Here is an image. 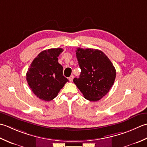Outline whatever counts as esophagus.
Returning <instances> with one entry per match:
<instances>
[{
	"label": "esophagus",
	"mask_w": 147,
	"mask_h": 147,
	"mask_svg": "<svg viewBox=\"0 0 147 147\" xmlns=\"http://www.w3.org/2000/svg\"><path fill=\"white\" fill-rule=\"evenodd\" d=\"M74 76H71L69 78H68V79H69V80H70V82H71V81H72V80H73V79H74Z\"/></svg>",
	"instance_id": "1"
}]
</instances>
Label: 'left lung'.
I'll return each instance as SVG.
<instances>
[{
  "label": "left lung",
  "mask_w": 147,
  "mask_h": 147,
  "mask_svg": "<svg viewBox=\"0 0 147 147\" xmlns=\"http://www.w3.org/2000/svg\"><path fill=\"white\" fill-rule=\"evenodd\" d=\"M76 52L81 72L79 78H74V82L87 100H100L114 83V66L100 50L77 48Z\"/></svg>",
  "instance_id": "left-lung-1"
}]
</instances>
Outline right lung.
<instances>
[{
	"label": "right lung",
	"mask_w": 147,
	"mask_h": 147,
	"mask_svg": "<svg viewBox=\"0 0 147 147\" xmlns=\"http://www.w3.org/2000/svg\"><path fill=\"white\" fill-rule=\"evenodd\" d=\"M61 48H53L40 53L26 72V80L32 91L42 100L49 101L58 95L68 80L63 76L58 57Z\"/></svg>",
	"instance_id": "obj_1"
}]
</instances>
